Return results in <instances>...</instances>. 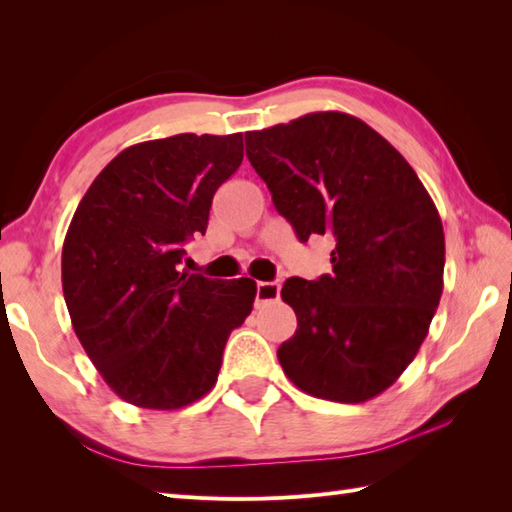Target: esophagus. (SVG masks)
Here are the masks:
<instances>
[{"label": "esophagus", "mask_w": 512, "mask_h": 512, "mask_svg": "<svg viewBox=\"0 0 512 512\" xmlns=\"http://www.w3.org/2000/svg\"><path fill=\"white\" fill-rule=\"evenodd\" d=\"M280 285L278 282H256V302L278 300Z\"/></svg>", "instance_id": "obj_1"}]
</instances>
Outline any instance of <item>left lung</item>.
Segmentation results:
<instances>
[{"label": "left lung", "instance_id": "obj_1", "mask_svg": "<svg viewBox=\"0 0 512 512\" xmlns=\"http://www.w3.org/2000/svg\"><path fill=\"white\" fill-rule=\"evenodd\" d=\"M245 151L302 243L335 238L331 274L282 287L298 328L280 366L317 399L370 401L410 366L438 309L445 232L434 201L388 140L342 111L249 131Z\"/></svg>", "mask_w": 512, "mask_h": 512}]
</instances>
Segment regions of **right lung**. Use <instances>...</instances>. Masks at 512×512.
<instances>
[{"mask_svg":"<svg viewBox=\"0 0 512 512\" xmlns=\"http://www.w3.org/2000/svg\"><path fill=\"white\" fill-rule=\"evenodd\" d=\"M243 162V133L129 146L78 203L63 243L76 337L122 401L179 410L217 383L223 348L252 313L256 282L179 269L206 234L214 192Z\"/></svg>","mask_w":512,"mask_h":512,"instance_id":"right-lung-1","label":"right lung"}]
</instances>
